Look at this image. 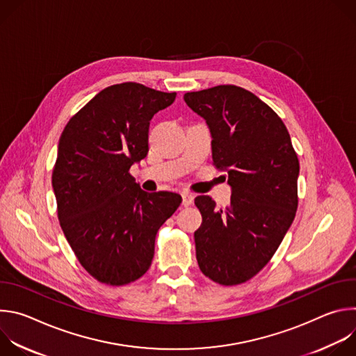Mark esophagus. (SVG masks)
Returning <instances> with one entry per match:
<instances>
[{
  "instance_id": "34e87169",
  "label": "esophagus",
  "mask_w": 356,
  "mask_h": 356,
  "mask_svg": "<svg viewBox=\"0 0 356 356\" xmlns=\"http://www.w3.org/2000/svg\"><path fill=\"white\" fill-rule=\"evenodd\" d=\"M181 197H183V206H191L193 201H194V195L188 191H183L181 193Z\"/></svg>"
}]
</instances>
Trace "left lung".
I'll return each mask as SVG.
<instances>
[{"mask_svg":"<svg viewBox=\"0 0 356 356\" xmlns=\"http://www.w3.org/2000/svg\"><path fill=\"white\" fill-rule=\"evenodd\" d=\"M183 98L206 120L213 162L232 190L224 209L210 195L194 200L202 217L197 262L211 280L239 284L265 268L294 220L298 159L283 121L250 91L228 84Z\"/></svg>","mask_w":356,"mask_h":356,"instance_id":"1","label":"left lung"}]
</instances>
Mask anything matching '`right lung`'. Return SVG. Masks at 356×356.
<instances>
[{
  "mask_svg": "<svg viewBox=\"0 0 356 356\" xmlns=\"http://www.w3.org/2000/svg\"><path fill=\"white\" fill-rule=\"evenodd\" d=\"M176 92L139 83L99 91L67 122L52 186L60 227L81 266L98 282L128 284L150 268L155 238L181 202L143 191L129 175L147 155L150 120Z\"/></svg>",
  "mask_w": 356,
  "mask_h": 356,
  "instance_id": "right-lung-1",
  "label": "right lung"
}]
</instances>
